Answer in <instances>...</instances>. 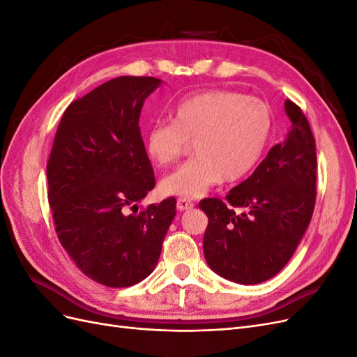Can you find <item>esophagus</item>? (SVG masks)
Returning <instances> with one entry per match:
<instances>
[{"mask_svg": "<svg viewBox=\"0 0 357 357\" xmlns=\"http://www.w3.org/2000/svg\"><path fill=\"white\" fill-rule=\"evenodd\" d=\"M177 208H178L180 211L190 210V208H193V202L189 201V199H186V198H178V199H177Z\"/></svg>", "mask_w": 357, "mask_h": 357, "instance_id": "1", "label": "esophagus"}]
</instances>
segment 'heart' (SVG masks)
Wrapping results in <instances>:
<instances>
[{"label":"heart","mask_w":357,"mask_h":357,"mask_svg":"<svg viewBox=\"0 0 357 357\" xmlns=\"http://www.w3.org/2000/svg\"><path fill=\"white\" fill-rule=\"evenodd\" d=\"M273 128L271 109L264 101L215 89L181 100L171 122L150 126L146 149L156 165L169 167L193 143L197 158L162 180L160 190L198 198L222 180L236 181L250 174L265 153Z\"/></svg>","instance_id":"heart-1"}]
</instances>
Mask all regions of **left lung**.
<instances>
[{
    "mask_svg": "<svg viewBox=\"0 0 357 357\" xmlns=\"http://www.w3.org/2000/svg\"><path fill=\"white\" fill-rule=\"evenodd\" d=\"M284 112L291 122L284 142L269 150L253 174L225 201L205 198L199 202L208 215L205 261L214 273L240 284L262 283L282 271L314 211L316 139L294 101L286 100Z\"/></svg>",
    "mask_w": 357,
    "mask_h": 357,
    "instance_id": "left-lung-1",
    "label": "left lung"
}]
</instances>
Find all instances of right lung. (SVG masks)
I'll return each mask as SVG.
<instances>
[{
	"mask_svg": "<svg viewBox=\"0 0 357 357\" xmlns=\"http://www.w3.org/2000/svg\"><path fill=\"white\" fill-rule=\"evenodd\" d=\"M159 84L122 75L73 101L47 160L59 243L86 277L107 287L134 286L152 274L176 215L174 197L137 205L156 183L138 123Z\"/></svg>",
	"mask_w": 357,
	"mask_h": 357,
	"instance_id": "obj_1",
	"label": "right lung"
}]
</instances>
